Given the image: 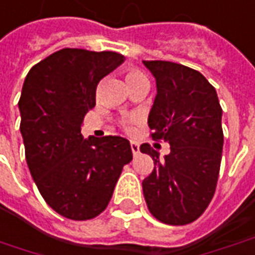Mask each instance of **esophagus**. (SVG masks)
I'll return each instance as SVG.
<instances>
[{"label":"esophagus","instance_id":"34e87169","mask_svg":"<svg viewBox=\"0 0 255 255\" xmlns=\"http://www.w3.org/2000/svg\"><path fill=\"white\" fill-rule=\"evenodd\" d=\"M131 150H132L134 155H136V153L139 152V145H138L136 142H131Z\"/></svg>","mask_w":255,"mask_h":255}]
</instances>
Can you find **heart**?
<instances>
[{
  "mask_svg": "<svg viewBox=\"0 0 255 255\" xmlns=\"http://www.w3.org/2000/svg\"><path fill=\"white\" fill-rule=\"evenodd\" d=\"M139 78H145V77L142 75L141 72H138V71H128L127 75H126V81H127V82H131V81L139 79Z\"/></svg>",
  "mask_w": 255,
  "mask_h": 255,
  "instance_id": "obj_1",
  "label": "heart"
}]
</instances>
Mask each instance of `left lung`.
Segmentation results:
<instances>
[{
	"mask_svg": "<svg viewBox=\"0 0 255 255\" xmlns=\"http://www.w3.org/2000/svg\"><path fill=\"white\" fill-rule=\"evenodd\" d=\"M156 81L148 116L153 139L170 145V153L142 143L155 167L142 181L150 214L167 225L200 218L212 200L222 160V109L212 85L201 72L169 61H143Z\"/></svg>",
	"mask_w": 255,
	"mask_h": 255,
	"instance_id": "1",
	"label": "left lung"
}]
</instances>
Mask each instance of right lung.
<instances>
[{"label": "right lung", "mask_w": 255, "mask_h": 255, "mask_svg": "<svg viewBox=\"0 0 255 255\" xmlns=\"http://www.w3.org/2000/svg\"><path fill=\"white\" fill-rule=\"evenodd\" d=\"M124 60L113 51L62 48L36 64L22 86L18 107L27 167L44 201L72 221L105 211L123 166L132 159L123 136L81 134L99 81Z\"/></svg>", "instance_id": "right-lung-1"}]
</instances>
